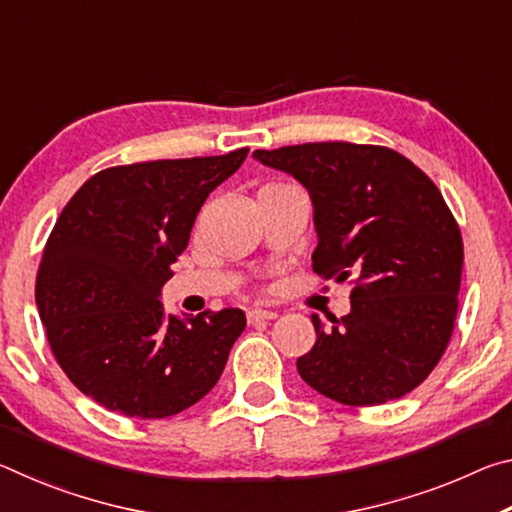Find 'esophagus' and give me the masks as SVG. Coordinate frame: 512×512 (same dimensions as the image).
<instances>
[{"label": "esophagus", "mask_w": 512, "mask_h": 512, "mask_svg": "<svg viewBox=\"0 0 512 512\" xmlns=\"http://www.w3.org/2000/svg\"><path fill=\"white\" fill-rule=\"evenodd\" d=\"M277 314L275 311H271V309H259V307H255V309H250L248 311V323L250 325H257V323H264V320H273Z\"/></svg>", "instance_id": "34e87169"}]
</instances>
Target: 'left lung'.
Wrapping results in <instances>:
<instances>
[{"label": "left lung", "mask_w": 512, "mask_h": 512, "mask_svg": "<svg viewBox=\"0 0 512 512\" xmlns=\"http://www.w3.org/2000/svg\"><path fill=\"white\" fill-rule=\"evenodd\" d=\"M307 187L318 246L311 268L353 280L348 316L298 359L329 400L375 406L420 386L452 339L463 273L461 228L436 183L402 153L377 144L309 142L255 151Z\"/></svg>", "instance_id": "1"}]
</instances>
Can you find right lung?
Returning a JSON list of instances; mask_svg holds the SVG:
<instances>
[{
	"label": "right lung",
	"mask_w": 512,
	"mask_h": 512,
	"mask_svg": "<svg viewBox=\"0 0 512 512\" xmlns=\"http://www.w3.org/2000/svg\"><path fill=\"white\" fill-rule=\"evenodd\" d=\"M246 155L121 164L69 198L40 259L36 302L58 366L83 395L160 420L219 381L244 311L167 318L158 296L205 198Z\"/></svg>",
	"instance_id": "obj_1"
}]
</instances>
